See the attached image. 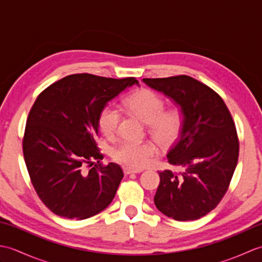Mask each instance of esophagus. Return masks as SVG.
Wrapping results in <instances>:
<instances>
[{"instance_id": "1", "label": "esophagus", "mask_w": 262, "mask_h": 262, "mask_svg": "<svg viewBox=\"0 0 262 262\" xmlns=\"http://www.w3.org/2000/svg\"><path fill=\"white\" fill-rule=\"evenodd\" d=\"M142 170H135V169H130V168H125L124 169V173L125 174H132V173H141Z\"/></svg>"}]
</instances>
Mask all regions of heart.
<instances>
[{
  "instance_id": "1",
  "label": "heart",
  "mask_w": 262,
  "mask_h": 262,
  "mask_svg": "<svg viewBox=\"0 0 262 262\" xmlns=\"http://www.w3.org/2000/svg\"><path fill=\"white\" fill-rule=\"evenodd\" d=\"M125 105L149 126L151 134L162 145H169L179 134L182 124L181 113L178 109L164 111L163 99L155 92L143 89L128 97ZM120 118V109L113 103L107 104L99 114L100 129L105 136L113 137L118 129ZM157 154L158 148L152 142L125 141L111 151V157L115 161L133 169H141L147 165Z\"/></svg>"
}]
</instances>
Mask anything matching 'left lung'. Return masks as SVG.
Instances as JSON below:
<instances>
[{"instance_id": "obj_1", "label": "left lung", "mask_w": 262, "mask_h": 262, "mask_svg": "<svg viewBox=\"0 0 262 262\" xmlns=\"http://www.w3.org/2000/svg\"><path fill=\"white\" fill-rule=\"evenodd\" d=\"M142 81L172 100L182 116L179 136L166 155L179 171L159 172L154 204L176 221L198 220L221 202L236 168L232 116L219 94L190 76Z\"/></svg>"}]
</instances>
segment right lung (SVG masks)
I'll use <instances>...</instances> for the list:
<instances>
[{
    "instance_id": "obj_1",
    "label": "right lung",
    "mask_w": 262,
    "mask_h": 262,
    "mask_svg": "<svg viewBox=\"0 0 262 262\" xmlns=\"http://www.w3.org/2000/svg\"><path fill=\"white\" fill-rule=\"evenodd\" d=\"M134 84L140 86L134 77L73 74L36 99L22 147L36 192L53 213L85 220L113 202L124 173L116 163L99 164L103 157L94 141L98 118L109 101Z\"/></svg>"
}]
</instances>
